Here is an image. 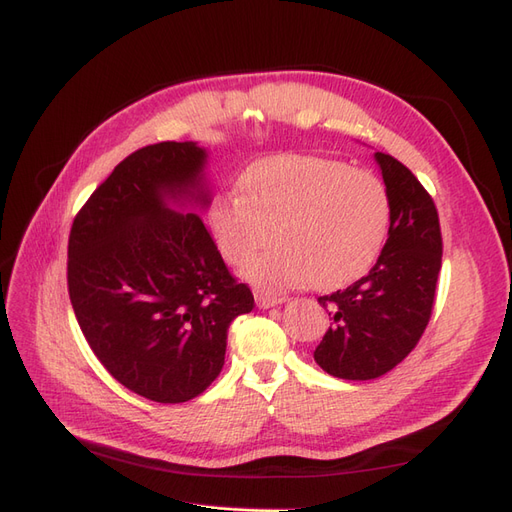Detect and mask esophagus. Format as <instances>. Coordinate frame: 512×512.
I'll return each mask as SVG.
<instances>
[{
  "label": "esophagus",
  "mask_w": 512,
  "mask_h": 512,
  "mask_svg": "<svg viewBox=\"0 0 512 512\" xmlns=\"http://www.w3.org/2000/svg\"><path fill=\"white\" fill-rule=\"evenodd\" d=\"M284 301H286L284 297H273V294H267V292H256V305L260 309H269V307H275Z\"/></svg>",
  "instance_id": "obj_1"
}]
</instances>
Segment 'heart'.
<instances>
[{"label": "heart", "mask_w": 512, "mask_h": 512, "mask_svg": "<svg viewBox=\"0 0 512 512\" xmlns=\"http://www.w3.org/2000/svg\"><path fill=\"white\" fill-rule=\"evenodd\" d=\"M207 222L230 265L276 232L281 243L243 265L258 288H337L376 262L389 232L391 200L369 170L318 156H277L245 170L241 194L215 196Z\"/></svg>", "instance_id": "obj_1"}]
</instances>
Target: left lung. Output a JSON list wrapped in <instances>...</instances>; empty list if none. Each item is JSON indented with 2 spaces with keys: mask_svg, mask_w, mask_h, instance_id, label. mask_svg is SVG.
<instances>
[{
  "mask_svg": "<svg viewBox=\"0 0 512 512\" xmlns=\"http://www.w3.org/2000/svg\"><path fill=\"white\" fill-rule=\"evenodd\" d=\"M391 200V226L371 271L344 290L318 297L333 318L314 350L342 380H374L414 350L425 333L442 267L438 209L408 166L376 153Z\"/></svg>",
  "mask_w": 512,
  "mask_h": 512,
  "instance_id": "8db88e82",
  "label": "left lung"
}]
</instances>
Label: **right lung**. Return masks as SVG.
<instances>
[{
    "instance_id": "add662e5",
    "label": "right lung",
    "mask_w": 512,
    "mask_h": 512,
    "mask_svg": "<svg viewBox=\"0 0 512 512\" xmlns=\"http://www.w3.org/2000/svg\"><path fill=\"white\" fill-rule=\"evenodd\" d=\"M205 149L164 141L119 162L76 213L68 292L79 327L117 382L158 404H181L220 376L230 322L254 294L232 277L196 213L209 203Z\"/></svg>"
}]
</instances>
